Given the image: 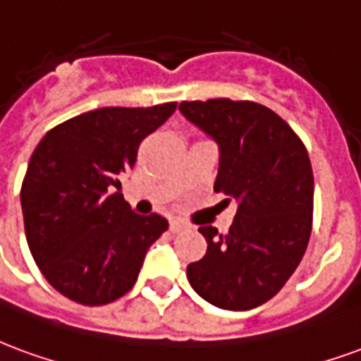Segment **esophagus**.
I'll use <instances>...</instances> for the list:
<instances>
[{
  "label": "esophagus",
  "instance_id": "esophagus-1",
  "mask_svg": "<svg viewBox=\"0 0 361 361\" xmlns=\"http://www.w3.org/2000/svg\"><path fill=\"white\" fill-rule=\"evenodd\" d=\"M186 227H188V225H186V223L180 219H171V223H169L171 233H180V231H184Z\"/></svg>",
  "mask_w": 361,
  "mask_h": 361
}]
</instances>
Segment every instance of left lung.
Listing matches in <instances>:
<instances>
[{
    "mask_svg": "<svg viewBox=\"0 0 361 361\" xmlns=\"http://www.w3.org/2000/svg\"><path fill=\"white\" fill-rule=\"evenodd\" d=\"M186 119L219 146L213 190L235 200L227 235L200 227L207 250L186 267L194 290L209 304L244 312L265 304L296 271L314 221V173L300 136L256 102L217 97L183 102Z\"/></svg>",
    "mask_w": 361,
    "mask_h": 361,
    "instance_id": "left-lung-1",
    "label": "left lung"
}]
</instances>
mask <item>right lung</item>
<instances>
[{
    "mask_svg": "<svg viewBox=\"0 0 361 361\" xmlns=\"http://www.w3.org/2000/svg\"><path fill=\"white\" fill-rule=\"evenodd\" d=\"M175 109H94L54 126L34 149L20 186L26 242L47 283L73 302L104 306L126 294L169 227L157 213H134L121 180Z\"/></svg>",
    "mask_w": 361,
    "mask_h": 361,
    "instance_id": "1",
    "label": "right lung"
}]
</instances>
